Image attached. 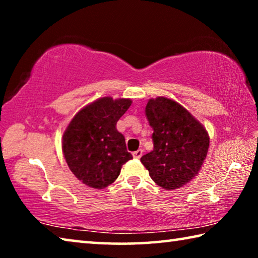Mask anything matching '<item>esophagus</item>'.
Here are the masks:
<instances>
[{
  "label": "esophagus",
  "mask_w": 258,
  "mask_h": 258,
  "mask_svg": "<svg viewBox=\"0 0 258 258\" xmlns=\"http://www.w3.org/2000/svg\"><path fill=\"white\" fill-rule=\"evenodd\" d=\"M142 155H143V150H141V149H139V150L133 152V157H134V158H137V159L141 158Z\"/></svg>",
  "instance_id": "esophagus-1"
}]
</instances>
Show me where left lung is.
<instances>
[{
	"label": "left lung",
	"mask_w": 258,
	"mask_h": 258,
	"mask_svg": "<svg viewBox=\"0 0 258 258\" xmlns=\"http://www.w3.org/2000/svg\"><path fill=\"white\" fill-rule=\"evenodd\" d=\"M146 115L154 130V150L141 157L157 185L175 190L197 176L206 159L209 137L206 128L172 99H150Z\"/></svg>",
	"instance_id": "obj_1"
}]
</instances>
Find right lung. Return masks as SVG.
Masks as SVG:
<instances>
[{
  "label": "right lung",
  "instance_id": "1",
  "mask_svg": "<svg viewBox=\"0 0 258 258\" xmlns=\"http://www.w3.org/2000/svg\"><path fill=\"white\" fill-rule=\"evenodd\" d=\"M132 100L104 97L81 109L62 137V152L78 180L103 189L118 177L121 166L133 157L126 149L124 135L116 124Z\"/></svg>",
  "mask_w": 258,
  "mask_h": 258
}]
</instances>
